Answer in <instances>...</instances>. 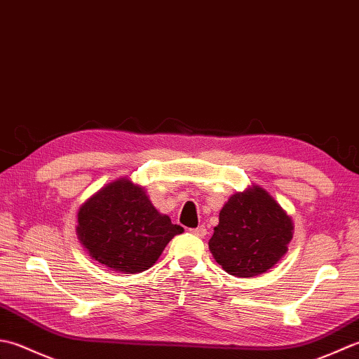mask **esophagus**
<instances>
[{"label": "esophagus", "instance_id": "1", "mask_svg": "<svg viewBox=\"0 0 359 359\" xmlns=\"http://www.w3.org/2000/svg\"><path fill=\"white\" fill-rule=\"evenodd\" d=\"M190 233H194V236H196V237H204L208 233V231H206V228H204V226H198V228L190 229Z\"/></svg>", "mask_w": 359, "mask_h": 359}]
</instances>
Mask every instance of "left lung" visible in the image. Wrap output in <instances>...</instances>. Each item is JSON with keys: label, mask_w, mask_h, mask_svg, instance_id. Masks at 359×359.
<instances>
[{"label": "left lung", "mask_w": 359, "mask_h": 359, "mask_svg": "<svg viewBox=\"0 0 359 359\" xmlns=\"http://www.w3.org/2000/svg\"><path fill=\"white\" fill-rule=\"evenodd\" d=\"M292 220L265 189L233 194L220 210L209 250L226 273L252 277L266 273L288 251Z\"/></svg>", "instance_id": "obj_1"}]
</instances>
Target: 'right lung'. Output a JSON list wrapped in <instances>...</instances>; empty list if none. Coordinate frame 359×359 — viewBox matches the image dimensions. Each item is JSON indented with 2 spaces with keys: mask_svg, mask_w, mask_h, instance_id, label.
<instances>
[{
  "mask_svg": "<svg viewBox=\"0 0 359 359\" xmlns=\"http://www.w3.org/2000/svg\"><path fill=\"white\" fill-rule=\"evenodd\" d=\"M77 237L94 260L135 274L155 265L167 243L184 229L159 214L147 192L121 178L86 200L77 214Z\"/></svg>",
  "mask_w": 359,
  "mask_h": 359,
  "instance_id": "add662e5",
  "label": "right lung"
}]
</instances>
